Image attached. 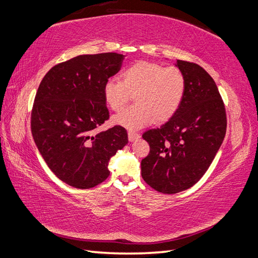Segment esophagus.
Segmentation results:
<instances>
[{
    "mask_svg": "<svg viewBox=\"0 0 258 258\" xmlns=\"http://www.w3.org/2000/svg\"><path fill=\"white\" fill-rule=\"evenodd\" d=\"M139 138H140L139 134L135 133V131H128V139H129V141L133 142V141L139 139Z\"/></svg>",
    "mask_w": 258,
    "mask_h": 258,
    "instance_id": "esophagus-1",
    "label": "esophagus"
}]
</instances>
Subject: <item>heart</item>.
I'll use <instances>...</instances> for the list:
<instances>
[{
  "label": "heart",
  "instance_id": "heart-1",
  "mask_svg": "<svg viewBox=\"0 0 258 258\" xmlns=\"http://www.w3.org/2000/svg\"><path fill=\"white\" fill-rule=\"evenodd\" d=\"M185 93V77L177 67L138 60L121 72V81L104 85L108 107L119 111L135 95L136 105L117 114L113 122L130 130L168 121L179 109Z\"/></svg>",
  "mask_w": 258,
  "mask_h": 258
}]
</instances>
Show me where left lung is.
<instances>
[{"mask_svg":"<svg viewBox=\"0 0 258 258\" xmlns=\"http://www.w3.org/2000/svg\"><path fill=\"white\" fill-rule=\"evenodd\" d=\"M185 77V93L174 116L142 135L150 152L141 175L156 191L174 194L193 186L213 161L224 140L226 113L219 89L201 66L176 60Z\"/></svg>","mask_w":258,"mask_h":258,"instance_id":"left-lung-1","label":"left lung"}]
</instances>
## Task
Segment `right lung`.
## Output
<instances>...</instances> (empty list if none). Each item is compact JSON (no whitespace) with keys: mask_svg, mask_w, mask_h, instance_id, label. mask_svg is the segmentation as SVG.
Returning a JSON list of instances; mask_svg holds the SVG:
<instances>
[{"mask_svg":"<svg viewBox=\"0 0 258 258\" xmlns=\"http://www.w3.org/2000/svg\"><path fill=\"white\" fill-rule=\"evenodd\" d=\"M124 55H79L44 76L34 100L31 127L39 153L57 177L90 188L110 174L111 157L128 144L121 125L95 135L109 118L105 83L120 71Z\"/></svg>","mask_w":258,"mask_h":258,"instance_id":"add662e5","label":"right lung"}]
</instances>
